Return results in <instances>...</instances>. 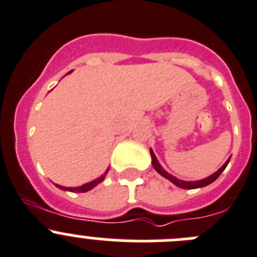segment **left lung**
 I'll list each match as a JSON object with an SVG mask.
<instances>
[{"label":"left lung","mask_w":257,"mask_h":257,"mask_svg":"<svg viewBox=\"0 0 257 257\" xmlns=\"http://www.w3.org/2000/svg\"><path fill=\"white\" fill-rule=\"evenodd\" d=\"M150 154H151V159H152V166H154V169L156 170L157 173L160 175H163L164 178H166L168 180H170L173 184H175L177 187H179V188H183V189H193V188H202V187H206L209 186V184H211L212 182H215V180L218 179L219 175L221 174V173L224 172V169L226 168V165H228V163H229L230 157L228 159V160L224 163V165L221 166L220 169H219L218 172H215L214 174L209 175L207 178H203V179H200V180H195V182H188V180H182V179H178L177 177H174V175L169 174L168 172H166L165 169L163 168V166L160 165V163H159V160L156 159V156H155L154 151H152L151 149H150Z\"/></svg>","instance_id":"1"}]
</instances>
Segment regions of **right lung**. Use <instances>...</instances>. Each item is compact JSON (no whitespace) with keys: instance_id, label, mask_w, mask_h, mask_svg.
<instances>
[{"instance_id":"1","label":"right lung","mask_w":257,"mask_h":257,"mask_svg":"<svg viewBox=\"0 0 257 257\" xmlns=\"http://www.w3.org/2000/svg\"><path fill=\"white\" fill-rule=\"evenodd\" d=\"M70 73H71V71H69L68 74H70ZM107 172H108V169H107V170H106L105 173H103L102 175H101V177H98V178H97V179L92 180V182H88V183L83 184V186H79V187H64V186H59V184H56V187H57V188H60V189H64V191L88 192V191H91L92 188H94V187H96L97 184H100L101 182H102V180L105 179V177H106V174H107Z\"/></svg>"}]
</instances>
